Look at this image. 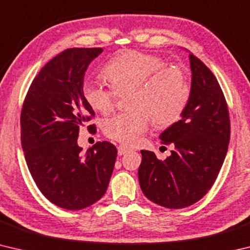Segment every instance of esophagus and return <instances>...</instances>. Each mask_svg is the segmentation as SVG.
<instances>
[{
  "label": "esophagus",
  "mask_w": 250,
  "mask_h": 250,
  "mask_svg": "<svg viewBox=\"0 0 250 250\" xmlns=\"http://www.w3.org/2000/svg\"><path fill=\"white\" fill-rule=\"evenodd\" d=\"M128 151H129V149H128V147H125V146H118V154H119V155H124Z\"/></svg>",
  "instance_id": "1"
}]
</instances>
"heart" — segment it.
Wrapping results in <instances>:
<instances>
[{
    "instance_id": "obj_1",
    "label": "heart",
    "mask_w": 250,
    "mask_h": 250,
    "mask_svg": "<svg viewBox=\"0 0 250 250\" xmlns=\"http://www.w3.org/2000/svg\"><path fill=\"white\" fill-rule=\"evenodd\" d=\"M110 86L86 82L83 95L90 107L101 113L115 108L118 96L130 92L128 112L118 113L104 121V133L125 146L138 145L149 129L167 128L180 119L191 97L188 79L179 66H167L155 55L128 50L104 67Z\"/></svg>"
}]
</instances>
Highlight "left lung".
Returning <instances> with one entry per match:
<instances>
[{
  "label": "left lung",
  "mask_w": 250,
  "mask_h": 250,
  "mask_svg": "<svg viewBox=\"0 0 250 250\" xmlns=\"http://www.w3.org/2000/svg\"><path fill=\"white\" fill-rule=\"evenodd\" d=\"M191 97L181 119L160 134L173 145L162 161L142 150L138 175L145 195L167 208H183L201 200L213 186L225 160L230 121L216 77L191 53Z\"/></svg>",
  "instance_id": "obj_1"
}]
</instances>
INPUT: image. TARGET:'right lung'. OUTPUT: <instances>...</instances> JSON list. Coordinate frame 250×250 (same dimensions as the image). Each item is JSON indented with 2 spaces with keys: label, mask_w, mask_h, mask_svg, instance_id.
<instances>
[{
  "label": "right lung",
  "mask_w": 250,
  "mask_h": 250,
  "mask_svg": "<svg viewBox=\"0 0 250 250\" xmlns=\"http://www.w3.org/2000/svg\"><path fill=\"white\" fill-rule=\"evenodd\" d=\"M103 48H68L34 78L21 112V141L43 195L62 208L83 209L107 191L117 147L97 142L82 153L79 126L95 117L83 95L84 73ZM95 128V125H89Z\"/></svg>",
  "instance_id": "add662e5"
}]
</instances>
